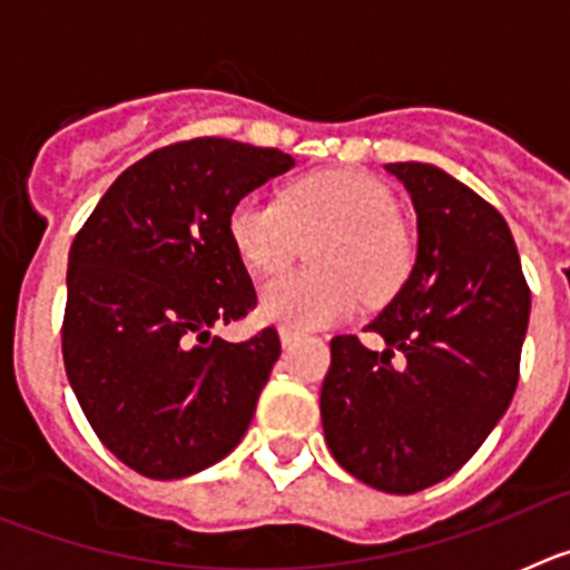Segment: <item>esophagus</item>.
I'll use <instances>...</instances> for the list:
<instances>
[{
	"mask_svg": "<svg viewBox=\"0 0 570 570\" xmlns=\"http://www.w3.org/2000/svg\"><path fill=\"white\" fill-rule=\"evenodd\" d=\"M279 342H282V347H291V345H296V342H299V334H296V331H291V328H282L279 331Z\"/></svg>",
	"mask_w": 570,
	"mask_h": 570,
	"instance_id": "34e87169",
	"label": "esophagus"
}]
</instances>
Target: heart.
<instances>
[{
    "label": "heart",
    "instance_id": "1",
    "mask_svg": "<svg viewBox=\"0 0 570 570\" xmlns=\"http://www.w3.org/2000/svg\"><path fill=\"white\" fill-rule=\"evenodd\" d=\"M228 230L256 271L282 268L302 236L328 230L314 248L316 271H285L259 288V314L282 328L316 331L351 320L362 294L385 299L411 271L394 194L356 170L305 176L285 199L250 190L230 210Z\"/></svg>",
    "mask_w": 570,
    "mask_h": 570
}]
</instances>
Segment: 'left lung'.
Segmentation results:
<instances>
[{"mask_svg": "<svg viewBox=\"0 0 570 570\" xmlns=\"http://www.w3.org/2000/svg\"><path fill=\"white\" fill-rule=\"evenodd\" d=\"M416 210V262L367 331L331 340L320 411L334 460L365 485L414 493L460 471L520 380L531 291L500 210L428 163L385 165Z\"/></svg>", "mask_w": 570, "mask_h": 570, "instance_id": "obj_1", "label": "left lung"}]
</instances>
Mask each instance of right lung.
<instances>
[{
	"label": "right lung",
	"mask_w": 570,
	"mask_h": 570,
	"mask_svg": "<svg viewBox=\"0 0 570 570\" xmlns=\"http://www.w3.org/2000/svg\"><path fill=\"white\" fill-rule=\"evenodd\" d=\"M294 168L276 148L203 136L116 176L68 254L62 356L110 454L150 480L228 456L279 360V336H214L256 305L228 230L242 196Z\"/></svg>",
	"instance_id": "1"
}]
</instances>
